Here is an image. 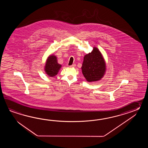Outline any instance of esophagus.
Segmentation results:
<instances>
[{"label": "esophagus", "mask_w": 148, "mask_h": 148, "mask_svg": "<svg viewBox=\"0 0 148 148\" xmlns=\"http://www.w3.org/2000/svg\"><path fill=\"white\" fill-rule=\"evenodd\" d=\"M69 66L70 67V68H73V67H75V64H73V65H71V66Z\"/></svg>", "instance_id": "obj_1"}]
</instances>
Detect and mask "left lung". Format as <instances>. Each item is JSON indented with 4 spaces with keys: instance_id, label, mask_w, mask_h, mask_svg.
I'll use <instances>...</instances> for the list:
<instances>
[{
    "instance_id": "1",
    "label": "left lung",
    "mask_w": 148,
    "mask_h": 148,
    "mask_svg": "<svg viewBox=\"0 0 148 148\" xmlns=\"http://www.w3.org/2000/svg\"><path fill=\"white\" fill-rule=\"evenodd\" d=\"M82 73L88 82H97L106 73L105 60L97 47H94L91 52L86 54L82 66Z\"/></svg>"
}]
</instances>
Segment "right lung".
<instances>
[{
  "instance_id": "obj_1",
  "label": "right lung",
  "mask_w": 148,
  "mask_h": 148,
  "mask_svg": "<svg viewBox=\"0 0 148 148\" xmlns=\"http://www.w3.org/2000/svg\"><path fill=\"white\" fill-rule=\"evenodd\" d=\"M62 66L58 63L57 58L53 54L47 57L44 66V71L47 75L54 77L59 73Z\"/></svg>"
}]
</instances>
